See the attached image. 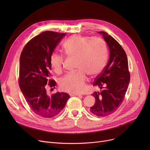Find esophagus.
I'll return each mask as SVG.
<instances>
[{
  "label": "esophagus",
  "instance_id": "34e87169",
  "mask_svg": "<svg viewBox=\"0 0 150 150\" xmlns=\"http://www.w3.org/2000/svg\"><path fill=\"white\" fill-rule=\"evenodd\" d=\"M71 96H78V97H82V96H81V95H79V94H71Z\"/></svg>",
  "mask_w": 150,
  "mask_h": 150
}]
</instances>
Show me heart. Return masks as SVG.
I'll use <instances>...</instances> for the list:
<instances>
[{
    "instance_id": "1",
    "label": "heart",
    "mask_w": 150,
    "mask_h": 150,
    "mask_svg": "<svg viewBox=\"0 0 150 150\" xmlns=\"http://www.w3.org/2000/svg\"><path fill=\"white\" fill-rule=\"evenodd\" d=\"M63 50L69 57H76V72L66 75L59 81L61 89L71 93H83L88 81L86 74L93 76L104 68L107 60L105 41L99 37L90 38L80 35L69 38L63 44ZM64 58L53 52L50 57V66L54 72L61 73Z\"/></svg>"
}]
</instances>
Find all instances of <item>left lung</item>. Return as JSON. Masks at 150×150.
<instances>
[{"mask_svg": "<svg viewBox=\"0 0 150 150\" xmlns=\"http://www.w3.org/2000/svg\"><path fill=\"white\" fill-rule=\"evenodd\" d=\"M109 49V59L93 86H98L101 92H94L96 103L90 111L98 117H105L114 112L120 107L130 81L128 59L121 45L105 31H99Z\"/></svg>", "mask_w": 150, "mask_h": 150, "instance_id": "8db88e82", "label": "left lung"}]
</instances>
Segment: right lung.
Wrapping results in <instances>:
<instances>
[{"label":"right lung","mask_w":150,"mask_h":150,"mask_svg":"<svg viewBox=\"0 0 150 150\" xmlns=\"http://www.w3.org/2000/svg\"><path fill=\"white\" fill-rule=\"evenodd\" d=\"M65 33L46 31L34 37L23 47L20 57L19 85L27 103L37 115L52 118L58 115L70 96L57 92L50 97L46 88L56 86L51 80L50 57Z\"/></svg>","instance_id":"obj_1"}]
</instances>
